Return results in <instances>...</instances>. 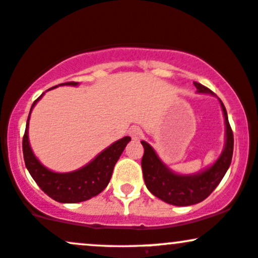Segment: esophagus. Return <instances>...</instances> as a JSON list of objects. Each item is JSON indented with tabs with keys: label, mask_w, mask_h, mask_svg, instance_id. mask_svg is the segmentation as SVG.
Returning a JSON list of instances; mask_svg holds the SVG:
<instances>
[{
	"label": "esophagus",
	"mask_w": 258,
	"mask_h": 258,
	"mask_svg": "<svg viewBox=\"0 0 258 258\" xmlns=\"http://www.w3.org/2000/svg\"><path fill=\"white\" fill-rule=\"evenodd\" d=\"M129 135L132 137L133 140H140L141 137H143V130L139 126H133L129 130Z\"/></svg>",
	"instance_id": "1"
}]
</instances>
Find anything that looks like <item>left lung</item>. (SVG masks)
Masks as SVG:
<instances>
[{"instance_id":"obj_1","label":"left lung","mask_w":258,"mask_h":258,"mask_svg":"<svg viewBox=\"0 0 258 258\" xmlns=\"http://www.w3.org/2000/svg\"><path fill=\"white\" fill-rule=\"evenodd\" d=\"M197 93H207L215 96L209 88L204 87L198 82H193ZM221 110L225 123V143L221 154L208 167L195 173H177L171 170L160 159L157 152L146 141H141L144 146V156L141 160L144 181L150 192L161 201L177 207H187L201 203L207 198L225 176L230 167L234 151V135L229 124L228 113L220 98Z\"/></svg>"}]
</instances>
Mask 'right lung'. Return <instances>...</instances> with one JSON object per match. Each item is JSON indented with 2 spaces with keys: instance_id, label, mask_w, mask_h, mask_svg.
<instances>
[{
  "instance_id": "add662e5",
  "label": "right lung",
  "mask_w": 258,
  "mask_h": 258,
  "mask_svg": "<svg viewBox=\"0 0 258 258\" xmlns=\"http://www.w3.org/2000/svg\"><path fill=\"white\" fill-rule=\"evenodd\" d=\"M57 86H79V82H66ZM57 86L49 88L48 91L56 88ZM44 95L45 92L32 104L27 120L26 133L23 137V157L27 170L29 171L30 176L37 182L40 189L54 201L59 203H80V202L88 201L99 195L109 183L113 168L132 138L124 137L114 141L103 151L99 152L95 159L86 163L81 168H77L71 172H55L49 170L34 155L28 137L30 113Z\"/></svg>"
}]
</instances>
